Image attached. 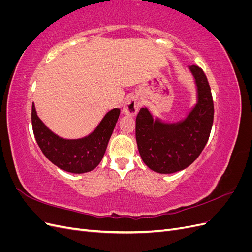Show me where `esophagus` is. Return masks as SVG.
Listing matches in <instances>:
<instances>
[{"instance_id": "esophagus-1", "label": "esophagus", "mask_w": 252, "mask_h": 252, "mask_svg": "<svg viewBox=\"0 0 252 252\" xmlns=\"http://www.w3.org/2000/svg\"><path fill=\"white\" fill-rule=\"evenodd\" d=\"M141 101L136 96H131L128 98L127 102L125 103V106L123 108V112L127 116H135L139 111V108L141 107Z\"/></svg>"}]
</instances>
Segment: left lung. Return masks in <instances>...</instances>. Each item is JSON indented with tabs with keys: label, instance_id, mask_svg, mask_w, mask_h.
I'll list each match as a JSON object with an SVG mask.
<instances>
[{
	"label": "left lung",
	"instance_id": "left-lung-1",
	"mask_svg": "<svg viewBox=\"0 0 252 252\" xmlns=\"http://www.w3.org/2000/svg\"><path fill=\"white\" fill-rule=\"evenodd\" d=\"M196 86V104L177 123L154 119L141 108L135 120V139L143 162L158 173H173L187 168L207 144L213 123V101L207 78L199 66H189Z\"/></svg>",
	"mask_w": 252,
	"mask_h": 252
}]
</instances>
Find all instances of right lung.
Listing matches in <instances>:
<instances>
[{"label": "right lung", "instance_id": "obj_1", "mask_svg": "<svg viewBox=\"0 0 252 252\" xmlns=\"http://www.w3.org/2000/svg\"><path fill=\"white\" fill-rule=\"evenodd\" d=\"M121 110L113 108L94 130L85 138L67 140L60 138L46 127L37 117L32 103V123L35 141L44 156L60 169L71 173H85L94 170L100 164Z\"/></svg>", "mask_w": 252, "mask_h": 252}]
</instances>
